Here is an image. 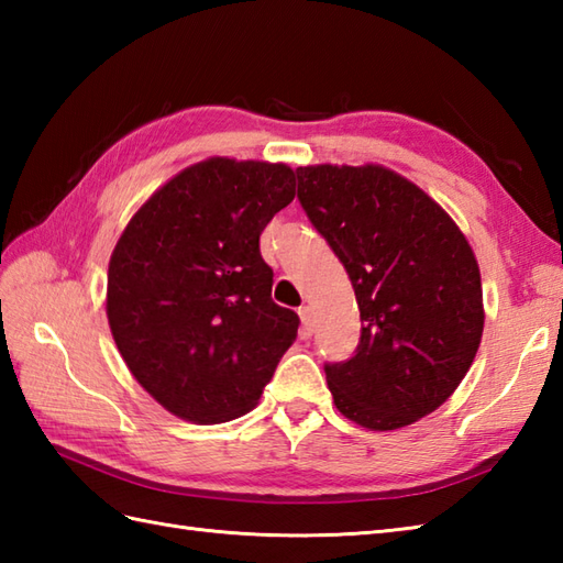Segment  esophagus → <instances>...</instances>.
<instances>
[{
    "mask_svg": "<svg viewBox=\"0 0 563 563\" xmlns=\"http://www.w3.org/2000/svg\"><path fill=\"white\" fill-rule=\"evenodd\" d=\"M297 314H300V319H302V336H312V333H314V314H312V309L305 305V307L297 309Z\"/></svg>",
    "mask_w": 563,
    "mask_h": 563,
    "instance_id": "34e87169",
    "label": "esophagus"
}]
</instances>
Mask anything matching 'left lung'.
<instances>
[{"label": "left lung", "mask_w": 563, "mask_h": 563, "mask_svg": "<svg viewBox=\"0 0 563 563\" xmlns=\"http://www.w3.org/2000/svg\"><path fill=\"white\" fill-rule=\"evenodd\" d=\"M297 198L353 283L357 351L327 365L336 409L369 430H397L445 404L484 333L482 273L440 202L382 164H309Z\"/></svg>", "instance_id": "left-lung-1"}]
</instances>
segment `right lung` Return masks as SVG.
I'll return each instance as SVG.
<instances>
[{
  "instance_id": "right-lung-1",
  "label": "right lung",
  "mask_w": 563,
  "mask_h": 563,
  "mask_svg": "<svg viewBox=\"0 0 563 563\" xmlns=\"http://www.w3.org/2000/svg\"><path fill=\"white\" fill-rule=\"evenodd\" d=\"M295 198L283 162L208 157L142 202L109 261L106 317L130 373L166 411L212 426L258 404L297 339L258 236Z\"/></svg>"
}]
</instances>
